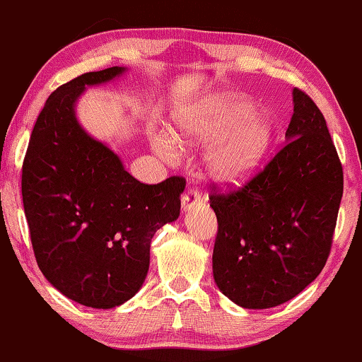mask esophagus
Segmentation results:
<instances>
[{
	"label": "esophagus",
	"mask_w": 362,
	"mask_h": 362,
	"mask_svg": "<svg viewBox=\"0 0 362 362\" xmlns=\"http://www.w3.org/2000/svg\"><path fill=\"white\" fill-rule=\"evenodd\" d=\"M200 202H202L200 192L195 190V188H188V190L183 193V197H182V208L190 210V208L200 205Z\"/></svg>",
	"instance_id": "obj_1"
}]
</instances>
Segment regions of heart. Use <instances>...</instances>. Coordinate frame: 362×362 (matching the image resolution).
Instances as JSON below:
<instances>
[{
	"mask_svg": "<svg viewBox=\"0 0 362 362\" xmlns=\"http://www.w3.org/2000/svg\"><path fill=\"white\" fill-rule=\"evenodd\" d=\"M182 136L213 142L206 154L211 179L241 183L256 170L272 142L274 124L264 111L254 110L241 95H220L193 110L180 123ZM156 149L170 159L169 142L157 141Z\"/></svg>",
	"mask_w": 362,
	"mask_h": 362,
	"instance_id": "b5f03b06",
	"label": "heart"
}]
</instances>
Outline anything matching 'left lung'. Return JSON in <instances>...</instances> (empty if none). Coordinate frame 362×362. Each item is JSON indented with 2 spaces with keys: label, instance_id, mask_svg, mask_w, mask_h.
Returning a JSON list of instances; mask_svg holds the SVG:
<instances>
[{
  "label": "left lung",
  "instance_id": "8db88e82",
  "mask_svg": "<svg viewBox=\"0 0 362 362\" xmlns=\"http://www.w3.org/2000/svg\"><path fill=\"white\" fill-rule=\"evenodd\" d=\"M284 146L243 187L210 190L218 233L213 276L244 308L293 298L327 264L343 197V165L327 121L303 90Z\"/></svg>",
  "mask_w": 362,
  "mask_h": 362
}]
</instances>
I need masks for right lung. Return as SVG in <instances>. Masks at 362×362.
<instances>
[{"mask_svg": "<svg viewBox=\"0 0 362 362\" xmlns=\"http://www.w3.org/2000/svg\"><path fill=\"white\" fill-rule=\"evenodd\" d=\"M124 69L80 75L59 86L35 121L21 192L40 272L65 297L91 308L129 300L149 271L151 241L180 215L185 179L136 180L119 157L80 128L75 101L86 85Z\"/></svg>", "mask_w": 362, "mask_h": 362, "instance_id": "1", "label": "right lung"}]
</instances>
